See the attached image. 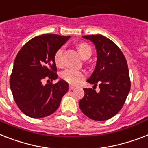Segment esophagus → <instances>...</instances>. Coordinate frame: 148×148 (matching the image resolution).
<instances>
[{
	"label": "esophagus",
	"mask_w": 148,
	"mask_h": 148,
	"mask_svg": "<svg viewBox=\"0 0 148 148\" xmlns=\"http://www.w3.org/2000/svg\"><path fill=\"white\" fill-rule=\"evenodd\" d=\"M69 90H73V89H74V88H75V86H72V85H69Z\"/></svg>",
	"instance_id": "1"
}]
</instances>
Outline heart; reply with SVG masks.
I'll return each instance as SVG.
<instances>
[{"instance_id":"b5f03b06","label":"heart","mask_w":148,"mask_h":148,"mask_svg":"<svg viewBox=\"0 0 148 148\" xmlns=\"http://www.w3.org/2000/svg\"><path fill=\"white\" fill-rule=\"evenodd\" d=\"M79 53L82 58L89 56L92 55V48L86 42L79 43L77 46ZM62 53H63V47H60L56 50L54 54V61L56 66H61L62 65ZM62 79L73 85L78 84L85 78V73L81 70H78L75 69H66L60 74Z\"/></svg>"}]
</instances>
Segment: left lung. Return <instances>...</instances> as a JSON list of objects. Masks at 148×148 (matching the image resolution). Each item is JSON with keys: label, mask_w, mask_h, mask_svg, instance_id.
I'll return each mask as SVG.
<instances>
[{"label": "left lung", "mask_w": 148, "mask_h": 148, "mask_svg": "<svg viewBox=\"0 0 148 148\" xmlns=\"http://www.w3.org/2000/svg\"><path fill=\"white\" fill-rule=\"evenodd\" d=\"M82 37L92 41L96 49V66L87 82L93 87L99 85L100 91L84 88L85 95L79 101V108L89 119L106 121L119 113L131 89L127 61L119 47L106 36Z\"/></svg>", "instance_id": "left-lung-1"}]
</instances>
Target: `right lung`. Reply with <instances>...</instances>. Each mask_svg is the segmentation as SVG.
I'll return each mask as SVG.
<instances>
[{"instance_id":"1","label":"right lung","mask_w":148,"mask_h":148,"mask_svg":"<svg viewBox=\"0 0 148 148\" xmlns=\"http://www.w3.org/2000/svg\"><path fill=\"white\" fill-rule=\"evenodd\" d=\"M70 36L43 34L31 39L16 55L10 79L14 101L27 116L40 119L55 112L69 84L60 79L56 84H42L43 79L58 78L54 54ZM49 81V80H48Z\"/></svg>"}]
</instances>
